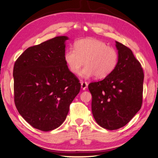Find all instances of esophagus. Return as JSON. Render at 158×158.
I'll use <instances>...</instances> for the list:
<instances>
[{
    "label": "esophagus",
    "instance_id": "1",
    "mask_svg": "<svg viewBox=\"0 0 158 158\" xmlns=\"http://www.w3.org/2000/svg\"><path fill=\"white\" fill-rule=\"evenodd\" d=\"M87 86H88V84H87V82L85 81H82L81 82V88L83 89V90H85L87 88Z\"/></svg>",
    "mask_w": 158,
    "mask_h": 158
}]
</instances>
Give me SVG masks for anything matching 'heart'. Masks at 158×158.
I'll use <instances>...</instances> for the list:
<instances>
[{
    "instance_id": "heart-1",
    "label": "heart",
    "mask_w": 158,
    "mask_h": 158,
    "mask_svg": "<svg viewBox=\"0 0 158 158\" xmlns=\"http://www.w3.org/2000/svg\"><path fill=\"white\" fill-rule=\"evenodd\" d=\"M74 48L66 49L64 55V61L70 72L78 74L84 63L86 66L81 75L88 78L95 76L103 79L115 71L119 56L117 50L96 38H85L76 41Z\"/></svg>"
}]
</instances>
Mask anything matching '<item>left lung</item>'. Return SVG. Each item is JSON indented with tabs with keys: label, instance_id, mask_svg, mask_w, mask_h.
I'll return each instance as SVG.
<instances>
[{
	"label": "left lung",
	"instance_id": "obj_1",
	"mask_svg": "<svg viewBox=\"0 0 158 158\" xmlns=\"http://www.w3.org/2000/svg\"><path fill=\"white\" fill-rule=\"evenodd\" d=\"M118 63L110 76L89 83L92 111L102 127L115 130L126 125L141 109L144 74L132 51L116 42Z\"/></svg>",
	"mask_w": 158,
	"mask_h": 158
}]
</instances>
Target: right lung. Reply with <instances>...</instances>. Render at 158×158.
Masks as SVG:
<instances>
[{
	"label": "right lung",
	"instance_id": "right-lung-1",
	"mask_svg": "<svg viewBox=\"0 0 158 158\" xmlns=\"http://www.w3.org/2000/svg\"><path fill=\"white\" fill-rule=\"evenodd\" d=\"M66 40V36H58L28 48L14 65L17 109L29 125L43 131L64 123L81 89L78 78L64 61Z\"/></svg>",
	"mask_w": 158,
	"mask_h": 158
}]
</instances>
